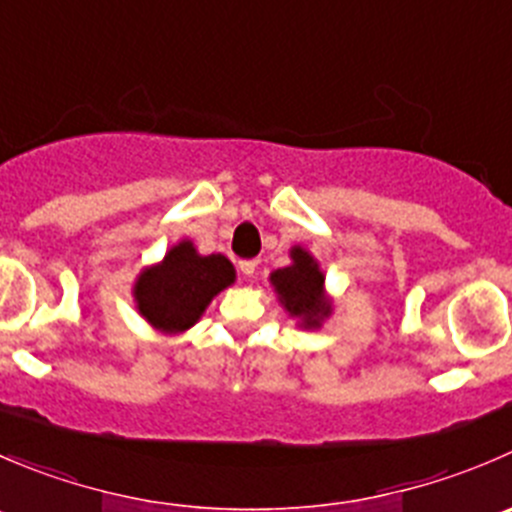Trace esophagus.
<instances>
[{"instance_id":"1","label":"esophagus","mask_w":512,"mask_h":512,"mask_svg":"<svg viewBox=\"0 0 512 512\" xmlns=\"http://www.w3.org/2000/svg\"><path fill=\"white\" fill-rule=\"evenodd\" d=\"M255 270H257V260H242L240 262V272L245 277H252L255 275Z\"/></svg>"}]
</instances>
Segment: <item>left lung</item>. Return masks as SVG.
<instances>
[{
  "mask_svg": "<svg viewBox=\"0 0 512 512\" xmlns=\"http://www.w3.org/2000/svg\"><path fill=\"white\" fill-rule=\"evenodd\" d=\"M290 257L292 265L272 272L270 282L277 292V300L292 317L300 320V327L315 330L332 312L330 300L325 297V275L315 257L302 247H292Z\"/></svg>",
  "mask_w": 512,
  "mask_h": 512,
  "instance_id": "left-lung-1",
  "label": "left lung"
}]
</instances>
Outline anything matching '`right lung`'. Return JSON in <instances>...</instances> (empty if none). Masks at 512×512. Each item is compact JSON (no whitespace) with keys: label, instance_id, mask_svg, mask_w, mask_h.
Returning a JSON list of instances; mask_svg holds the SVG:
<instances>
[{"label":"right lung","instance_id":"1","mask_svg":"<svg viewBox=\"0 0 512 512\" xmlns=\"http://www.w3.org/2000/svg\"><path fill=\"white\" fill-rule=\"evenodd\" d=\"M232 282L235 267L225 255H200L190 240H182L160 265L142 270L135 282V302L155 330L177 335L190 330L212 297Z\"/></svg>","mask_w":512,"mask_h":512}]
</instances>
